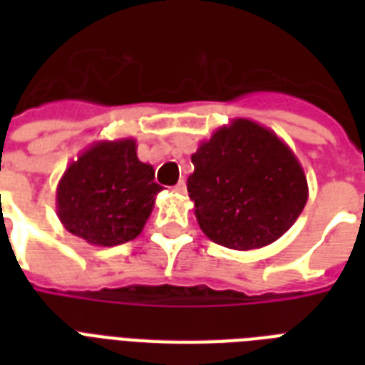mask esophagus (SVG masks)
<instances>
[{
	"mask_svg": "<svg viewBox=\"0 0 365 365\" xmlns=\"http://www.w3.org/2000/svg\"><path fill=\"white\" fill-rule=\"evenodd\" d=\"M185 189H187V185H185V180H180V182L174 185V191H176V193H185Z\"/></svg>",
	"mask_w": 365,
	"mask_h": 365,
	"instance_id": "obj_1",
	"label": "esophagus"
}]
</instances>
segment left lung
Returning <instances> with one entry per match:
<instances>
[{
    "label": "left lung",
    "mask_w": 365,
    "mask_h": 365,
    "mask_svg": "<svg viewBox=\"0 0 365 365\" xmlns=\"http://www.w3.org/2000/svg\"><path fill=\"white\" fill-rule=\"evenodd\" d=\"M189 199L202 233L231 250L280 239L309 199L303 166L272 130L233 119L191 155Z\"/></svg>",
    "instance_id": "obj_1"
}]
</instances>
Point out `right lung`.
<instances>
[{"mask_svg": "<svg viewBox=\"0 0 365 365\" xmlns=\"http://www.w3.org/2000/svg\"><path fill=\"white\" fill-rule=\"evenodd\" d=\"M155 170L138 159L136 140H102L70 163L56 187V214L66 231L94 246L134 240L160 191Z\"/></svg>", "mask_w": 365, "mask_h": 365, "instance_id": "right-lung-1", "label": "right lung"}]
</instances>
